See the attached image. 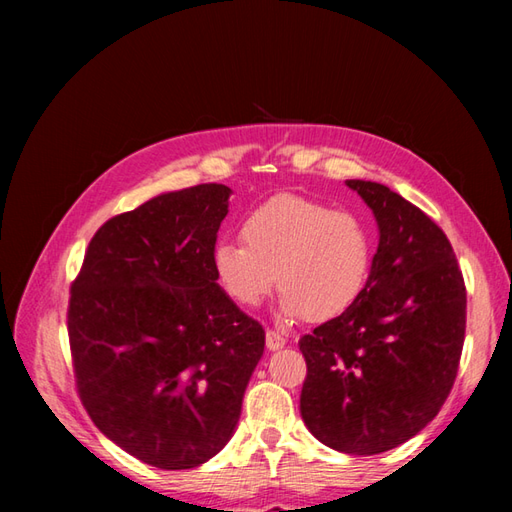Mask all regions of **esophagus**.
I'll return each mask as SVG.
<instances>
[{"label":"esophagus","mask_w":512,"mask_h":512,"mask_svg":"<svg viewBox=\"0 0 512 512\" xmlns=\"http://www.w3.org/2000/svg\"><path fill=\"white\" fill-rule=\"evenodd\" d=\"M286 345V336L277 332V330H268L266 332V347L268 350H281Z\"/></svg>","instance_id":"obj_1"}]
</instances>
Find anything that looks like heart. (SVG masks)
<instances>
[{"instance_id":"b5f03b06","label":"heart","mask_w":512,"mask_h":512,"mask_svg":"<svg viewBox=\"0 0 512 512\" xmlns=\"http://www.w3.org/2000/svg\"><path fill=\"white\" fill-rule=\"evenodd\" d=\"M237 239L213 246V273L224 295L255 308L281 288L279 317L328 321L361 299L374 264V233L361 215L277 195L250 211Z\"/></svg>"}]
</instances>
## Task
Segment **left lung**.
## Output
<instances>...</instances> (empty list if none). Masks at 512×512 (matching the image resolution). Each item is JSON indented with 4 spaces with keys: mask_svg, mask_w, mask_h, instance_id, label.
<instances>
[{
    "mask_svg": "<svg viewBox=\"0 0 512 512\" xmlns=\"http://www.w3.org/2000/svg\"><path fill=\"white\" fill-rule=\"evenodd\" d=\"M374 211L367 288L341 317L299 339L308 374L301 418L317 440L376 455L438 416L460 367L466 288L442 228L385 184L347 180Z\"/></svg>",
    "mask_w": 512,
    "mask_h": 512,
    "instance_id": "1",
    "label": "left lung"
}]
</instances>
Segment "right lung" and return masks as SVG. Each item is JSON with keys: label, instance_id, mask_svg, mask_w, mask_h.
I'll return each instance as SVG.
<instances>
[{"label": "right lung", "instance_id": "right-lung-1", "mask_svg": "<svg viewBox=\"0 0 512 512\" xmlns=\"http://www.w3.org/2000/svg\"><path fill=\"white\" fill-rule=\"evenodd\" d=\"M224 184L162 193L107 220L70 286L76 391L103 436L165 471L231 440L266 332L217 286Z\"/></svg>", "mask_w": 512, "mask_h": 512}]
</instances>
